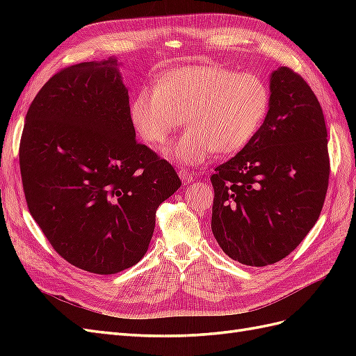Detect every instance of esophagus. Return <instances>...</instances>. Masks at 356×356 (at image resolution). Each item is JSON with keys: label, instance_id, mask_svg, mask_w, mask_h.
<instances>
[{"label": "esophagus", "instance_id": "obj_1", "mask_svg": "<svg viewBox=\"0 0 356 356\" xmlns=\"http://www.w3.org/2000/svg\"><path fill=\"white\" fill-rule=\"evenodd\" d=\"M178 175H179V178H181V181H182V184H184V186L190 184V182H191L193 179H195V177H193L191 172H188L187 169L178 170Z\"/></svg>", "mask_w": 356, "mask_h": 356}]
</instances>
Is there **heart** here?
<instances>
[{"mask_svg": "<svg viewBox=\"0 0 356 356\" xmlns=\"http://www.w3.org/2000/svg\"><path fill=\"white\" fill-rule=\"evenodd\" d=\"M270 108V90L255 74L220 63L174 67L161 72L154 89H141L129 102L127 115L138 136L149 145L166 143L190 126L166 156L193 166L209 154H233L250 144Z\"/></svg>", "mask_w": 356, "mask_h": 356, "instance_id": "obj_1", "label": "heart"}]
</instances>
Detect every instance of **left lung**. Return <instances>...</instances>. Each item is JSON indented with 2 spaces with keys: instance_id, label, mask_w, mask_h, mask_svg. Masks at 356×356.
I'll list each match as a JSON object with an SVG mask.
<instances>
[{
  "instance_id": "1",
  "label": "left lung",
  "mask_w": 356,
  "mask_h": 356,
  "mask_svg": "<svg viewBox=\"0 0 356 356\" xmlns=\"http://www.w3.org/2000/svg\"><path fill=\"white\" fill-rule=\"evenodd\" d=\"M324 113L286 67L270 74V108L252 141L211 177V229L232 260L263 267L293 252L319 218L330 159Z\"/></svg>"
}]
</instances>
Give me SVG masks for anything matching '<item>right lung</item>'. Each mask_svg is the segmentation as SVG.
<instances>
[{
  "mask_svg": "<svg viewBox=\"0 0 356 356\" xmlns=\"http://www.w3.org/2000/svg\"><path fill=\"white\" fill-rule=\"evenodd\" d=\"M117 58L68 67L26 113L19 161L32 218L72 266L114 275L145 255L156 209L179 188L136 141Z\"/></svg>",
  "mask_w": 356,
  "mask_h": 356,
  "instance_id": "1",
  "label": "right lung"
}]
</instances>
